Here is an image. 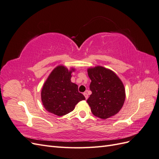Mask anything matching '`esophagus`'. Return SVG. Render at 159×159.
Instances as JSON below:
<instances>
[{
  "mask_svg": "<svg viewBox=\"0 0 159 159\" xmlns=\"http://www.w3.org/2000/svg\"><path fill=\"white\" fill-rule=\"evenodd\" d=\"M84 95L85 96V99H87L88 98V94L86 93V92H85V93H84Z\"/></svg>",
  "mask_w": 159,
  "mask_h": 159,
  "instance_id": "34e87169",
  "label": "esophagus"
}]
</instances>
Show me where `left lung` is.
<instances>
[{
	"mask_svg": "<svg viewBox=\"0 0 159 159\" xmlns=\"http://www.w3.org/2000/svg\"><path fill=\"white\" fill-rule=\"evenodd\" d=\"M91 93L87 102L95 116L105 119L117 114L125 99L121 80L114 72L102 66L88 70Z\"/></svg>",
	"mask_w": 159,
	"mask_h": 159,
	"instance_id": "1",
	"label": "left lung"
}]
</instances>
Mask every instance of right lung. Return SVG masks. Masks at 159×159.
Returning a JSON list of instances; mask_svg holds the SVG:
<instances>
[{"instance_id":"1","label":"right lung","mask_w":159,"mask_h":159,"mask_svg":"<svg viewBox=\"0 0 159 159\" xmlns=\"http://www.w3.org/2000/svg\"><path fill=\"white\" fill-rule=\"evenodd\" d=\"M64 66L53 70L45 81L41 91L42 102L48 111L57 116H63L72 111L75 105L85 99L78 91V86L71 81V73Z\"/></svg>"}]
</instances>
